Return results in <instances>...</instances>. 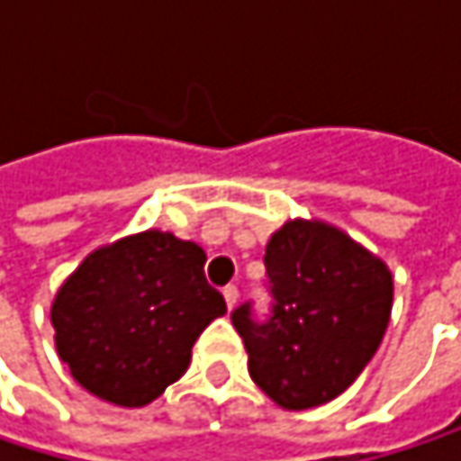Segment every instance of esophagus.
Masks as SVG:
<instances>
[{"label":"esophagus","instance_id":"obj_1","mask_svg":"<svg viewBox=\"0 0 461 461\" xmlns=\"http://www.w3.org/2000/svg\"><path fill=\"white\" fill-rule=\"evenodd\" d=\"M224 302H227V310H234V304H237V288L234 285H227L224 291Z\"/></svg>","mask_w":461,"mask_h":461}]
</instances>
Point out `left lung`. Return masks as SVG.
I'll return each mask as SVG.
<instances>
[{"label": "left lung", "mask_w": 461, "mask_h": 461, "mask_svg": "<svg viewBox=\"0 0 461 461\" xmlns=\"http://www.w3.org/2000/svg\"><path fill=\"white\" fill-rule=\"evenodd\" d=\"M275 310L231 312L250 379L285 411L341 395L382 344L393 312V272L357 240L321 219H288L267 242Z\"/></svg>", "instance_id": "left-lung-1"}]
</instances>
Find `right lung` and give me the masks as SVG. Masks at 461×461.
I'll list each match as a JSON object with an SVG mask.
<instances>
[{
  "instance_id": "right-lung-1",
  "label": "right lung",
  "mask_w": 461,
  "mask_h": 461,
  "mask_svg": "<svg viewBox=\"0 0 461 461\" xmlns=\"http://www.w3.org/2000/svg\"><path fill=\"white\" fill-rule=\"evenodd\" d=\"M205 250L146 230L95 248L58 288V357L90 395L140 409L178 382L208 322L227 312L205 283Z\"/></svg>"
}]
</instances>
